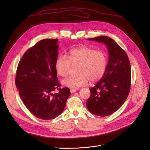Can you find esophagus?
Instances as JSON below:
<instances>
[{
    "instance_id": "34e87169",
    "label": "esophagus",
    "mask_w": 150,
    "mask_h": 150,
    "mask_svg": "<svg viewBox=\"0 0 150 150\" xmlns=\"http://www.w3.org/2000/svg\"><path fill=\"white\" fill-rule=\"evenodd\" d=\"M76 90H75V89H72V88H70V91L71 93L72 94V93H74L75 92H76Z\"/></svg>"
}]
</instances>
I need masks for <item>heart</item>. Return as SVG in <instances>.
Instances as JSON below:
<instances>
[{
    "label": "heart",
    "mask_w": 150,
    "mask_h": 150,
    "mask_svg": "<svg viewBox=\"0 0 150 150\" xmlns=\"http://www.w3.org/2000/svg\"><path fill=\"white\" fill-rule=\"evenodd\" d=\"M72 65H79L78 74L79 75L65 79L62 81V84L65 87L77 90L86 85L89 80L96 82L103 76L108 67V57L103 52L81 47L71 50L68 56H59L55 63L56 72L62 77L69 75Z\"/></svg>",
    "instance_id": "1"
}]
</instances>
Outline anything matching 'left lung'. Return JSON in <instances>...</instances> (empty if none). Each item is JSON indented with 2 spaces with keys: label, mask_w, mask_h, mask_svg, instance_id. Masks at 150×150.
<instances>
[{
  "label": "left lung",
  "mask_w": 150,
  "mask_h": 150,
  "mask_svg": "<svg viewBox=\"0 0 150 150\" xmlns=\"http://www.w3.org/2000/svg\"><path fill=\"white\" fill-rule=\"evenodd\" d=\"M89 40L103 42L109 54L105 72L94 87L90 88L91 95L87 108L92 114L109 116L117 111L129 95L131 84V69L126 52L112 38L100 36Z\"/></svg>",
  "instance_id": "obj_1"
}]
</instances>
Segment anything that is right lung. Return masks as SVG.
Wrapping results in <instances>:
<instances>
[{
    "instance_id": "add662e5",
    "label": "right lung",
    "mask_w": 150,
    "mask_h": 150,
    "mask_svg": "<svg viewBox=\"0 0 150 150\" xmlns=\"http://www.w3.org/2000/svg\"><path fill=\"white\" fill-rule=\"evenodd\" d=\"M58 39L40 40L29 49L19 62L15 84L19 96L36 117L50 120L60 115L71 95L68 88H59L55 68ZM55 89L57 93L53 94Z\"/></svg>"
}]
</instances>
